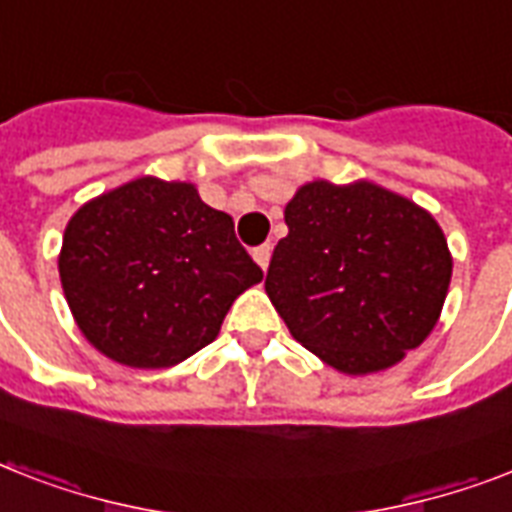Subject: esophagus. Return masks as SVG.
Listing matches in <instances>:
<instances>
[{
  "mask_svg": "<svg viewBox=\"0 0 512 512\" xmlns=\"http://www.w3.org/2000/svg\"><path fill=\"white\" fill-rule=\"evenodd\" d=\"M271 252H273L271 244H260V247H257L255 252H252V257H255V263L260 265L263 271H268V263H271Z\"/></svg>",
  "mask_w": 512,
  "mask_h": 512,
  "instance_id": "esophagus-1",
  "label": "esophagus"
}]
</instances>
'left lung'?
Wrapping results in <instances>:
<instances>
[{
  "label": "left lung",
  "mask_w": 512,
  "mask_h": 512,
  "mask_svg": "<svg viewBox=\"0 0 512 512\" xmlns=\"http://www.w3.org/2000/svg\"><path fill=\"white\" fill-rule=\"evenodd\" d=\"M284 220L265 292L324 364L382 372L433 332L452 255L428 209L369 180H313L297 188Z\"/></svg>",
  "instance_id": "8db88e82"
}]
</instances>
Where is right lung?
<instances>
[{
	"label": "right lung",
	"mask_w": 512,
	"mask_h": 512,
	"mask_svg": "<svg viewBox=\"0 0 512 512\" xmlns=\"http://www.w3.org/2000/svg\"><path fill=\"white\" fill-rule=\"evenodd\" d=\"M60 284L76 327L116 364L167 369L215 340L260 265L193 183L138 177L76 209Z\"/></svg>",
	"instance_id": "obj_1"
}]
</instances>
